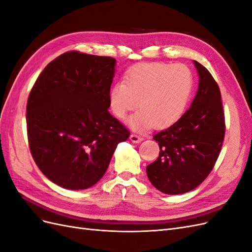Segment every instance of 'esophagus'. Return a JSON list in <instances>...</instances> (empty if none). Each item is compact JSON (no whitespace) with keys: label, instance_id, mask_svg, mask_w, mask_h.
Segmentation results:
<instances>
[{"label":"esophagus","instance_id":"esophagus-1","mask_svg":"<svg viewBox=\"0 0 252 252\" xmlns=\"http://www.w3.org/2000/svg\"><path fill=\"white\" fill-rule=\"evenodd\" d=\"M130 140H131L133 143H140V142L143 140V138H142V136L138 135V134L132 133V134H130Z\"/></svg>","mask_w":252,"mask_h":252}]
</instances>
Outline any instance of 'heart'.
I'll return each mask as SVG.
<instances>
[{
    "label": "heart",
    "instance_id": "b5f03b06",
    "mask_svg": "<svg viewBox=\"0 0 252 252\" xmlns=\"http://www.w3.org/2000/svg\"><path fill=\"white\" fill-rule=\"evenodd\" d=\"M192 87V72L184 64L142 63L129 68L124 82L112 86L109 106L114 116L124 120L139 102L131 125L164 128L185 111Z\"/></svg>",
    "mask_w": 252,
    "mask_h": 252
}]
</instances>
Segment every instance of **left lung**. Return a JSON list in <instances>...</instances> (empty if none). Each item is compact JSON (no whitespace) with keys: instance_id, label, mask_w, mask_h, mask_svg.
<instances>
[{"instance_id":"8db88e82","label":"left lung","mask_w":252,"mask_h":252,"mask_svg":"<svg viewBox=\"0 0 252 252\" xmlns=\"http://www.w3.org/2000/svg\"><path fill=\"white\" fill-rule=\"evenodd\" d=\"M200 82L190 107L170 127L154 135L159 154L147 166L148 179L166 194H182L208 177L223 146L225 116L218 83L194 61Z\"/></svg>"}]
</instances>
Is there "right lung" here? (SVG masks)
<instances>
[{
    "label": "right lung",
    "mask_w": 252,
    "mask_h": 252,
    "mask_svg": "<svg viewBox=\"0 0 252 252\" xmlns=\"http://www.w3.org/2000/svg\"><path fill=\"white\" fill-rule=\"evenodd\" d=\"M116 60L67 51L44 68L26 107L29 149L55 184L86 189L101 180L130 131L108 111Z\"/></svg>",
    "instance_id": "add662e5"
}]
</instances>
